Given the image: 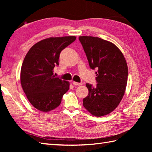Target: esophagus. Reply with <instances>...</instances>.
<instances>
[{"label": "esophagus", "mask_w": 152, "mask_h": 152, "mask_svg": "<svg viewBox=\"0 0 152 152\" xmlns=\"http://www.w3.org/2000/svg\"><path fill=\"white\" fill-rule=\"evenodd\" d=\"M72 83H73V85H74V86H81V85H82V82H80V83H79V82H72Z\"/></svg>", "instance_id": "34e87169"}]
</instances>
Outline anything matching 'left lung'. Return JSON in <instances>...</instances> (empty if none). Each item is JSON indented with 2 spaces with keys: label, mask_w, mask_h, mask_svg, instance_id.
<instances>
[{
  "label": "left lung",
  "mask_w": 152,
  "mask_h": 152,
  "mask_svg": "<svg viewBox=\"0 0 152 152\" xmlns=\"http://www.w3.org/2000/svg\"><path fill=\"white\" fill-rule=\"evenodd\" d=\"M89 67L96 70V85L86 83L88 95L83 104L89 112L101 117L112 112L124 96L128 68L124 55L110 42L94 37H80Z\"/></svg>",
  "instance_id": "left-lung-1"
}]
</instances>
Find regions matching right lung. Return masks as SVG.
<instances>
[{
  "instance_id": "add662e5",
  "label": "right lung",
  "mask_w": 152,
  "mask_h": 152,
  "mask_svg": "<svg viewBox=\"0 0 152 152\" xmlns=\"http://www.w3.org/2000/svg\"><path fill=\"white\" fill-rule=\"evenodd\" d=\"M76 37H51L38 42L28 51L21 69V83L34 108L49 112L59 106L69 82L53 76L61 51L75 41Z\"/></svg>"
}]
</instances>
